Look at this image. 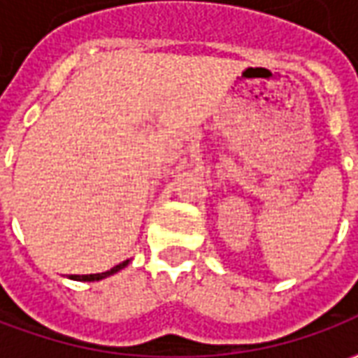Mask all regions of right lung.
<instances>
[{
    "instance_id": "add662e5",
    "label": "right lung",
    "mask_w": 358,
    "mask_h": 358,
    "mask_svg": "<svg viewBox=\"0 0 358 358\" xmlns=\"http://www.w3.org/2000/svg\"><path fill=\"white\" fill-rule=\"evenodd\" d=\"M128 263H130V259H126L124 263L117 264V266H113V268L107 270V272H101V274H84V276L73 274V276H71V280H80V282H97V280H103V278H107V276H110V274L118 272V270H122Z\"/></svg>"
}]
</instances>
